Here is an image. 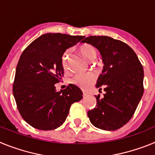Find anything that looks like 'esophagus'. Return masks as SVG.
<instances>
[{"label": "esophagus", "mask_w": 155, "mask_h": 155, "mask_svg": "<svg viewBox=\"0 0 155 155\" xmlns=\"http://www.w3.org/2000/svg\"><path fill=\"white\" fill-rule=\"evenodd\" d=\"M83 96H84V98H86V97H87V96H88V94H87V93L84 92V94H83Z\"/></svg>", "instance_id": "1"}]
</instances>
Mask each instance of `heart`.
<instances>
[{
	"mask_svg": "<svg viewBox=\"0 0 155 155\" xmlns=\"http://www.w3.org/2000/svg\"><path fill=\"white\" fill-rule=\"evenodd\" d=\"M79 51L81 55L88 61H93L96 57V50L92 46L89 44H83L79 47ZM70 50H66L63 54L62 64L64 68H68V57ZM95 75L92 73L78 74L72 80L74 84L80 87L82 89H87L95 81Z\"/></svg>",
	"mask_w": 155,
	"mask_h": 155,
	"instance_id": "heart-1",
	"label": "heart"
}]
</instances>
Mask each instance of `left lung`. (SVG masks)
Wrapping results in <instances>:
<instances>
[{
  "mask_svg": "<svg viewBox=\"0 0 155 155\" xmlns=\"http://www.w3.org/2000/svg\"><path fill=\"white\" fill-rule=\"evenodd\" d=\"M82 42L98 49L103 70L96 87L105 94L96 97L95 108L87 112L90 122L104 130H116L132 118L143 94V69L137 56L125 42L105 35L86 37Z\"/></svg>",
  "mask_w": 155,
  "mask_h": 155,
  "instance_id": "left-lung-1",
  "label": "left lung"
}]
</instances>
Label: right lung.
I'll return each mask as SVG.
<instances>
[{
  "label": "right lung",
  "instance_id": "obj_1",
  "mask_svg": "<svg viewBox=\"0 0 155 155\" xmlns=\"http://www.w3.org/2000/svg\"><path fill=\"white\" fill-rule=\"evenodd\" d=\"M81 35L46 33L30 43L21 53L15 71L13 94L23 120L32 127L51 130L65 121L71 105L82 98L81 90L69 84L56 91L64 74L62 57Z\"/></svg>",
  "mask_w": 155,
  "mask_h": 155
}]
</instances>
